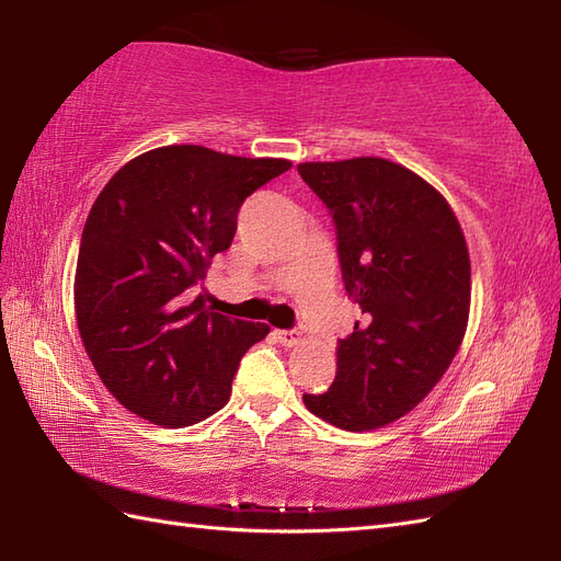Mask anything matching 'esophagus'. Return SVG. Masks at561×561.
Instances as JSON below:
<instances>
[{"label":"esophagus","instance_id":"34e87169","mask_svg":"<svg viewBox=\"0 0 561 561\" xmlns=\"http://www.w3.org/2000/svg\"><path fill=\"white\" fill-rule=\"evenodd\" d=\"M274 337H277L284 347H294L299 342V332L296 330H274Z\"/></svg>","mask_w":561,"mask_h":561}]
</instances>
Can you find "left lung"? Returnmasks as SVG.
<instances>
[{
	"instance_id": "left-lung-1",
	"label": "left lung",
	"mask_w": 561,
	"mask_h": 561,
	"mask_svg": "<svg viewBox=\"0 0 561 561\" xmlns=\"http://www.w3.org/2000/svg\"><path fill=\"white\" fill-rule=\"evenodd\" d=\"M337 229L344 289L362 308L337 340L328 392L304 396L308 412L347 432H368L420 404L468 330L470 255L446 197L424 178L378 157L299 163Z\"/></svg>"
}]
</instances>
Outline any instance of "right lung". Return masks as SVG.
Returning <instances> with one entry per match:
<instances>
[{
  "instance_id": "1",
  "label": "right lung",
  "mask_w": 561,
  "mask_h": 561,
  "mask_svg": "<svg viewBox=\"0 0 561 561\" xmlns=\"http://www.w3.org/2000/svg\"><path fill=\"white\" fill-rule=\"evenodd\" d=\"M289 169L287 159L171 145L127 161L93 202L77 325L103 386L141 420L181 428L229 402L241 356L270 325L214 313L187 289L231 245L243 199Z\"/></svg>"
}]
</instances>
